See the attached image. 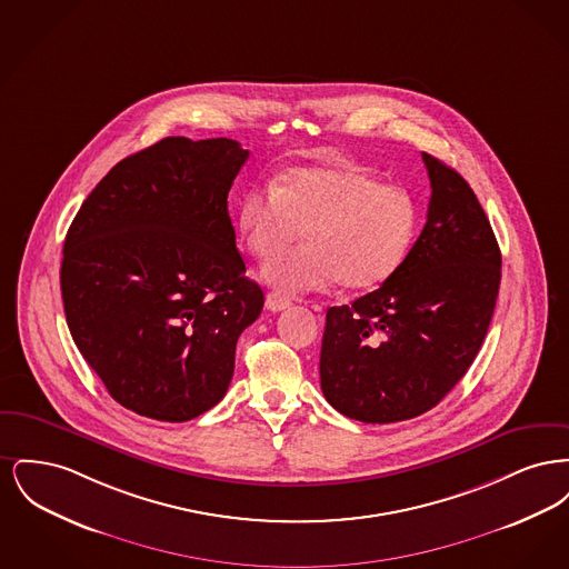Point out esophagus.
<instances>
[{
    "instance_id": "esophagus-1",
    "label": "esophagus",
    "mask_w": 569,
    "mask_h": 569,
    "mask_svg": "<svg viewBox=\"0 0 569 569\" xmlns=\"http://www.w3.org/2000/svg\"><path fill=\"white\" fill-rule=\"evenodd\" d=\"M290 305H292L290 298L281 297L279 292H269V295H267V309L272 311V313L283 311V309H288Z\"/></svg>"
}]
</instances>
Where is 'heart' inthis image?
Instances as JSON below:
<instances>
[{
    "mask_svg": "<svg viewBox=\"0 0 569 569\" xmlns=\"http://www.w3.org/2000/svg\"><path fill=\"white\" fill-rule=\"evenodd\" d=\"M244 247L258 260L292 243L308 244L272 259L262 277L283 295L320 292L341 281L371 290L406 262L420 228L418 202L373 172L343 166L295 168L244 193L237 211Z\"/></svg>",
    "mask_w": 569,
    "mask_h": 569,
    "instance_id": "obj_1",
    "label": "heart"
}]
</instances>
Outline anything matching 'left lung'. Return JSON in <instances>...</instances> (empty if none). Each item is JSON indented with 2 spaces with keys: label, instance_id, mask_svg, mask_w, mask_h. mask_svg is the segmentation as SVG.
<instances>
[{
  "label": "left lung",
  "instance_id": "left-lung-1",
  "mask_svg": "<svg viewBox=\"0 0 569 569\" xmlns=\"http://www.w3.org/2000/svg\"><path fill=\"white\" fill-rule=\"evenodd\" d=\"M427 223L376 292L326 311L320 381L343 416L388 425L437 406L480 352L501 281V251L459 172L422 153Z\"/></svg>",
  "mask_w": 569,
  "mask_h": 569
}]
</instances>
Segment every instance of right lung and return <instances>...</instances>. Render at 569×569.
Segmentation results:
<instances>
[{
    "label": "right lung",
    "mask_w": 569,
    "mask_h": 569,
    "mask_svg": "<svg viewBox=\"0 0 569 569\" xmlns=\"http://www.w3.org/2000/svg\"><path fill=\"white\" fill-rule=\"evenodd\" d=\"M247 158L230 138H163L112 166L66 234L70 335L138 416L186 422L217 406L264 307L228 216Z\"/></svg>",
    "instance_id": "add662e5"
}]
</instances>
